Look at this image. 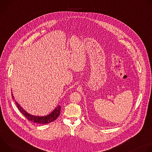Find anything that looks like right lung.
Wrapping results in <instances>:
<instances>
[{
  "label": "right lung",
  "mask_w": 152,
  "mask_h": 152,
  "mask_svg": "<svg viewBox=\"0 0 152 152\" xmlns=\"http://www.w3.org/2000/svg\"><path fill=\"white\" fill-rule=\"evenodd\" d=\"M11 95H12V99H14V97L13 96V94L12 93H11ZM16 103V105L17 106V107L18 108L19 111L21 112V113L23 115H24V116L29 121L35 123H39V124H48V123H50L52 121H53L54 120H55L58 116L60 114V112H61V106L60 105H58L55 109L52 111L51 113H50L49 114L47 115H44V116H36V115H31L29 113H28V112H26L23 108H22L21 106H20V104H18V103L17 102H16L15 100H14Z\"/></svg>",
  "instance_id": "obj_1"
}]
</instances>
